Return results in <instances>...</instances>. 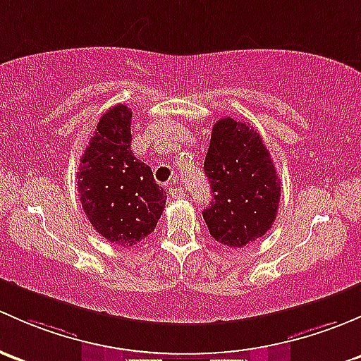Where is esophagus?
<instances>
[{
	"label": "esophagus",
	"instance_id": "esophagus-1",
	"mask_svg": "<svg viewBox=\"0 0 361 361\" xmlns=\"http://www.w3.org/2000/svg\"><path fill=\"white\" fill-rule=\"evenodd\" d=\"M166 189H169V195L172 196V198H182V196H185L184 189H182L176 180H170L169 184H166Z\"/></svg>",
	"mask_w": 361,
	"mask_h": 361
}]
</instances>
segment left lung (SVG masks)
<instances>
[{"instance_id":"1","label":"left lung","mask_w":361,"mask_h":361,"mask_svg":"<svg viewBox=\"0 0 361 361\" xmlns=\"http://www.w3.org/2000/svg\"><path fill=\"white\" fill-rule=\"evenodd\" d=\"M212 202L203 208L210 235L226 247L241 248L269 231L280 205V179L250 123L226 116L212 128L205 156Z\"/></svg>"}]
</instances>
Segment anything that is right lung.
Listing matches in <instances>:
<instances>
[{
    "label": "right lung",
    "mask_w": 361,
    "mask_h": 361,
    "mask_svg": "<svg viewBox=\"0 0 361 361\" xmlns=\"http://www.w3.org/2000/svg\"><path fill=\"white\" fill-rule=\"evenodd\" d=\"M132 111L118 104L99 120L78 165V195L95 231L107 241L132 247L154 231L166 192L153 170L132 154Z\"/></svg>",
    "instance_id": "obj_1"
}]
</instances>
